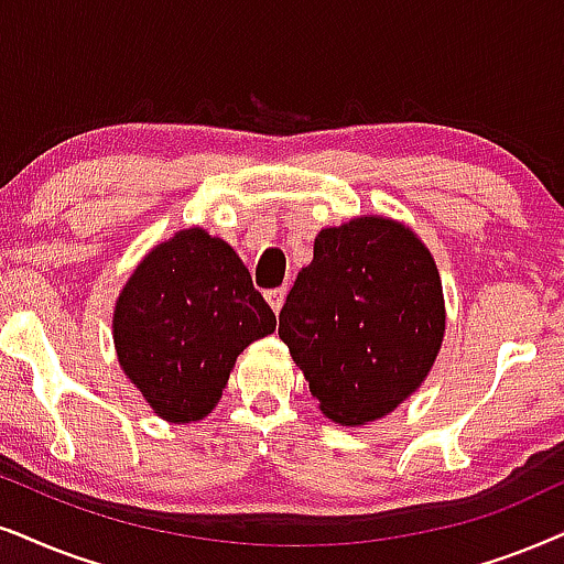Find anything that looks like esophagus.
Instances as JSON below:
<instances>
[{
    "label": "esophagus",
    "mask_w": 564,
    "mask_h": 564,
    "mask_svg": "<svg viewBox=\"0 0 564 564\" xmlns=\"http://www.w3.org/2000/svg\"><path fill=\"white\" fill-rule=\"evenodd\" d=\"M286 294H289V289H286V286H281V289H270L268 294H265L268 304L273 306V312H275V315H278V312H281L283 302H286Z\"/></svg>",
    "instance_id": "esophagus-1"
}]
</instances>
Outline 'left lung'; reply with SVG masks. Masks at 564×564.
I'll list each match as a JSON object with an SVG mask.
<instances>
[{
    "mask_svg": "<svg viewBox=\"0 0 564 564\" xmlns=\"http://www.w3.org/2000/svg\"><path fill=\"white\" fill-rule=\"evenodd\" d=\"M278 335L335 424L361 426L416 393L445 338L432 252L401 220L359 216L315 237Z\"/></svg>",
    "mask_w": 564,
    "mask_h": 564,
    "instance_id": "left-lung-1",
    "label": "left lung"
}]
</instances>
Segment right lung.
I'll return each mask as SVG.
<instances>
[{
    "label": "right lung",
    "mask_w": 564,
    "mask_h": 564,
    "mask_svg": "<svg viewBox=\"0 0 564 564\" xmlns=\"http://www.w3.org/2000/svg\"><path fill=\"white\" fill-rule=\"evenodd\" d=\"M119 367L171 424L216 409L237 356L275 330V315L224 239L192 226L155 245L113 306Z\"/></svg>",
    "instance_id": "1"
}]
</instances>
